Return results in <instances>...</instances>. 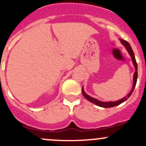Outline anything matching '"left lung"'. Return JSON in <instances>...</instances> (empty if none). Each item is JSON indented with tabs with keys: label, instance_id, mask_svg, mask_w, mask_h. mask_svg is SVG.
<instances>
[{
	"label": "left lung",
	"instance_id": "obj_1",
	"mask_svg": "<svg viewBox=\"0 0 146 146\" xmlns=\"http://www.w3.org/2000/svg\"><path fill=\"white\" fill-rule=\"evenodd\" d=\"M121 42L123 45L125 47V48L126 49V50L128 51V54H130L131 57V60H132V62L133 64L134 67H135V72L133 74V86H132V89H131V92L125 96V97L122 98L121 99H119V100L116 101V102H102V101L98 100L97 99H95V98L92 97L89 95H88L87 94L85 93L84 90V87H82V94H83L84 96L87 99L88 101H89L92 103L94 104L95 105L98 106H100V107H103V108H110V107H113V106H118V105L121 104L123 103V102H125L128 98L130 97L131 94H132L133 92L134 89H135V84H136V82H137V78H138V66H137V63L136 61H135V55H134L133 51L132 48H131V45L129 44V43L128 42H126L125 40H122V39H120Z\"/></svg>",
	"mask_w": 146,
	"mask_h": 146
}]
</instances>
